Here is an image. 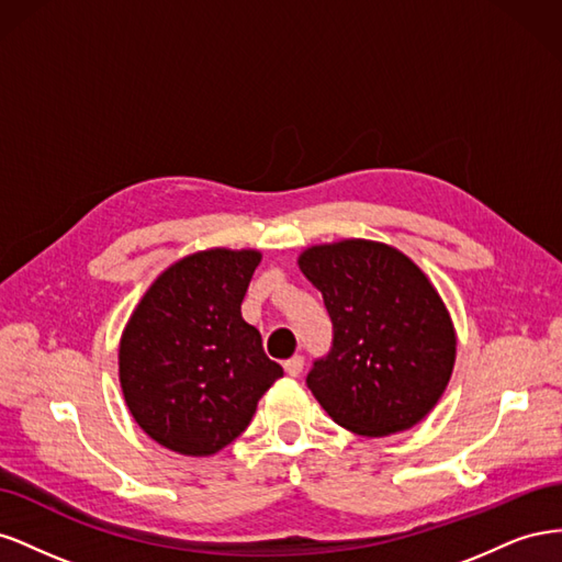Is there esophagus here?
Instances as JSON below:
<instances>
[{
    "instance_id": "esophagus-1",
    "label": "esophagus",
    "mask_w": 562,
    "mask_h": 562,
    "mask_svg": "<svg viewBox=\"0 0 562 562\" xmlns=\"http://www.w3.org/2000/svg\"><path fill=\"white\" fill-rule=\"evenodd\" d=\"M302 368H304V359H302V356H293V359H288V361L283 363L285 375H291V378H297L300 372H302Z\"/></svg>"
}]
</instances>
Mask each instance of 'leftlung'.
Segmentation results:
<instances>
[{"mask_svg":"<svg viewBox=\"0 0 562 562\" xmlns=\"http://www.w3.org/2000/svg\"><path fill=\"white\" fill-rule=\"evenodd\" d=\"M300 269L323 295L333 342L307 386L339 427L389 436L415 427L443 396L454 366V330L422 269L375 241L314 246Z\"/></svg>","mask_w":562,"mask_h":562,"instance_id":"8db88e82","label":"left lung"}]
</instances>
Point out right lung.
I'll use <instances>...</instances> for the list:
<instances>
[{
	"label": "right lung",
	"mask_w": 562,
	"mask_h": 562,
	"mask_svg": "<svg viewBox=\"0 0 562 562\" xmlns=\"http://www.w3.org/2000/svg\"><path fill=\"white\" fill-rule=\"evenodd\" d=\"M258 250H203L168 267L135 307L119 347L133 419L159 446L206 457L250 424L283 368L241 318Z\"/></svg>",
	"instance_id": "obj_1"
}]
</instances>
